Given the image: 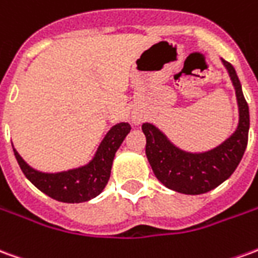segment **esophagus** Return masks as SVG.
Wrapping results in <instances>:
<instances>
[{"label":"esophagus","mask_w":258,"mask_h":258,"mask_svg":"<svg viewBox=\"0 0 258 258\" xmlns=\"http://www.w3.org/2000/svg\"><path fill=\"white\" fill-rule=\"evenodd\" d=\"M142 118L141 117H138V116H133V121H134V123H140V121H141Z\"/></svg>","instance_id":"obj_1"}]
</instances>
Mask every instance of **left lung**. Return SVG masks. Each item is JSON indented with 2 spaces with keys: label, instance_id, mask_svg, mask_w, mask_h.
Returning a JSON list of instances; mask_svg holds the SVG:
<instances>
[{
  "label": "left lung",
  "instance_id": "8db88e82",
  "mask_svg": "<svg viewBox=\"0 0 258 258\" xmlns=\"http://www.w3.org/2000/svg\"><path fill=\"white\" fill-rule=\"evenodd\" d=\"M235 86L239 106V124L233 134L219 147L201 154H191L174 147L166 135L149 123L142 124L147 137L148 162L156 179L167 188L183 194H204L229 179L240 163L248 140V104L233 66L222 60Z\"/></svg>",
  "mask_w": 258,
  "mask_h": 258
}]
</instances>
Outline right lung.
Masks as SVG:
<instances>
[{
  "instance_id": "right-lung-1",
  "label": "right lung",
  "mask_w": 258,
  "mask_h": 258,
  "mask_svg": "<svg viewBox=\"0 0 258 258\" xmlns=\"http://www.w3.org/2000/svg\"><path fill=\"white\" fill-rule=\"evenodd\" d=\"M131 130L128 123L113 125L100 142L93 159L82 167L60 173H43L30 167L14 148V154L23 174L40 191L61 203H84L100 192L110 179L111 165L117 149Z\"/></svg>"
}]
</instances>
